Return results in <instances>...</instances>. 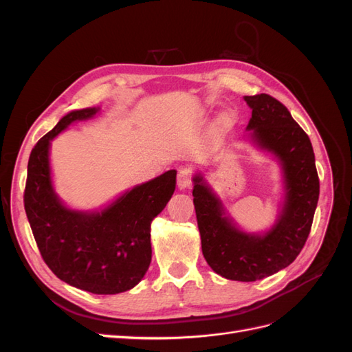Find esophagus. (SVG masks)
Wrapping results in <instances>:
<instances>
[{
	"instance_id": "1",
	"label": "esophagus",
	"mask_w": 352,
	"mask_h": 352,
	"mask_svg": "<svg viewBox=\"0 0 352 352\" xmlns=\"http://www.w3.org/2000/svg\"><path fill=\"white\" fill-rule=\"evenodd\" d=\"M190 179H192V168H180L177 173V186L180 189H185L190 185Z\"/></svg>"
}]
</instances>
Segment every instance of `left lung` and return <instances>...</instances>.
<instances>
[{
	"label": "left lung",
	"mask_w": 352,
	"mask_h": 352,
	"mask_svg": "<svg viewBox=\"0 0 352 352\" xmlns=\"http://www.w3.org/2000/svg\"><path fill=\"white\" fill-rule=\"evenodd\" d=\"M252 116L251 140L278 157L285 175V204L264 235L239 230L201 175L194 177V206L201 248L210 267L230 280L255 282L287 267L310 235L320 184L310 138L285 105L267 94L245 97Z\"/></svg>",
	"instance_id": "obj_1"
}]
</instances>
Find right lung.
Wrapping results in <instances>:
<instances>
[{"label": "right lung", "instance_id": "1", "mask_svg": "<svg viewBox=\"0 0 352 352\" xmlns=\"http://www.w3.org/2000/svg\"><path fill=\"white\" fill-rule=\"evenodd\" d=\"M98 109L66 114L34 146L28 163L25 210L39 252L58 279L82 291L113 295L129 291L151 263V221L176 188V170L135 186L101 212L63 206L51 184L50 142Z\"/></svg>", "mask_w": 352, "mask_h": 352}]
</instances>
